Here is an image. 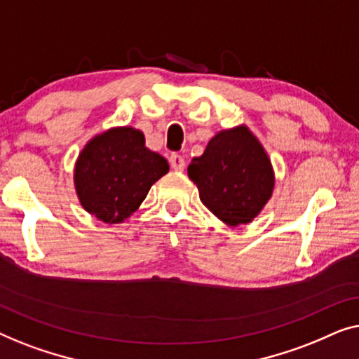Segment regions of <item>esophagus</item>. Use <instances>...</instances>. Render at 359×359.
Instances as JSON below:
<instances>
[{
    "label": "esophagus",
    "instance_id": "1",
    "mask_svg": "<svg viewBox=\"0 0 359 359\" xmlns=\"http://www.w3.org/2000/svg\"><path fill=\"white\" fill-rule=\"evenodd\" d=\"M169 163L172 165L174 170H184L185 169V159L180 154H170Z\"/></svg>",
    "mask_w": 359,
    "mask_h": 359
}]
</instances>
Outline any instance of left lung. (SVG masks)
Wrapping results in <instances>:
<instances>
[{
	"label": "left lung",
	"instance_id": "8db88e82",
	"mask_svg": "<svg viewBox=\"0 0 359 359\" xmlns=\"http://www.w3.org/2000/svg\"><path fill=\"white\" fill-rule=\"evenodd\" d=\"M187 172L201 203L232 228L250 223L273 194L269 154L245 125L216 133Z\"/></svg>",
	"mask_w": 359,
	"mask_h": 359
}]
</instances>
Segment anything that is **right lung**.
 Returning <instances> with one entry per match:
<instances>
[{
  "instance_id": "1",
  "label": "right lung",
  "mask_w": 359,
  "mask_h": 359,
  "mask_svg": "<svg viewBox=\"0 0 359 359\" xmlns=\"http://www.w3.org/2000/svg\"><path fill=\"white\" fill-rule=\"evenodd\" d=\"M168 172V161L146 148L140 130L117 127L84 146L74 165V187L89 215L115 224L133 215L151 185Z\"/></svg>"
}]
</instances>
